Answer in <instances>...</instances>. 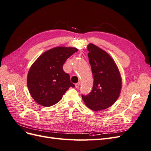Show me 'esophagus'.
Returning a JSON list of instances; mask_svg holds the SVG:
<instances>
[{"label":"esophagus","mask_w":151,"mask_h":151,"mask_svg":"<svg viewBox=\"0 0 151 151\" xmlns=\"http://www.w3.org/2000/svg\"><path fill=\"white\" fill-rule=\"evenodd\" d=\"M79 86H80V83H76V84H75V86H76V88H79Z\"/></svg>","instance_id":"1"}]
</instances>
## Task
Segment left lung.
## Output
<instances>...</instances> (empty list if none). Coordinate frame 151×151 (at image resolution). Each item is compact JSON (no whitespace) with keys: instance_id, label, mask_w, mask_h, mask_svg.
Instances as JSON below:
<instances>
[{"instance_id":"left-lung-1","label":"left lung","mask_w":151,"mask_h":151,"mask_svg":"<svg viewBox=\"0 0 151 151\" xmlns=\"http://www.w3.org/2000/svg\"><path fill=\"white\" fill-rule=\"evenodd\" d=\"M89 63L94 77L93 90L82 96L85 104L93 111H101L115 103L120 94L122 79L113 58L93 43L88 46Z\"/></svg>"}]
</instances>
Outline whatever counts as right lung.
<instances>
[{
  "mask_svg": "<svg viewBox=\"0 0 151 151\" xmlns=\"http://www.w3.org/2000/svg\"><path fill=\"white\" fill-rule=\"evenodd\" d=\"M78 51L74 47H57L43 53L31 65L27 86L35 101L45 107L55 104L70 87L75 86L63 70L67 59Z\"/></svg>",
  "mask_w": 151,
  "mask_h": 151,
  "instance_id": "right-lung-1",
  "label": "right lung"
}]
</instances>
